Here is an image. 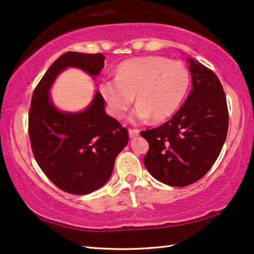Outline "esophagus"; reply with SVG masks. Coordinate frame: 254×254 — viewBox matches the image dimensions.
Instances as JSON below:
<instances>
[{"instance_id":"1","label":"esophagus","mask_w":254,"mask_h":254,"mask_svg":"<svg viewBox=\"0 0 254 254\" xmlns=\"http://www.w3.org/2000/svg\"><path fill=\"white\" fill-rule=\"evenodd\" d=\"M129 136L131 137V139H133V137L137 136L140 134V130H136V129H129Z\"/></svg>"}]
</instances>
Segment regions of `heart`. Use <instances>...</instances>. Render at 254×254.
<instances>
[{
  "label": "heart",
  "mask_w": 254,
  "mask_h": 254,
  "mask_svg": "<svg viewBox=\"0 0 254 254\" xmlns=\"http://www.w3.org/2000/svg\"><path fill=\"white\" fill-rule=\"evenodd\" d=\"M190 86V72L180 61L160 56L136 57L123 61L117 77L105 78L99 92L115 119L124 117L135 101L130 122H162L179 108Z\"/></svg>",
  "instance_id": "heart-1"
}]
</instances>
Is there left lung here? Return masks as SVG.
<instances>
[{
	"instance_id": "8db88e82",
	"label": "left lung",
	"mask_w": 254,
	"mask_h": 254,
	"mask_svg": "<svg viewBox=\"0 0 254 254\" xmlns=\"http://www.w3.org/2000/svg\"><path fill=\"white\" fill-rule=\"evenodd\" d=\"M191 90L171 121L141 135L149 144L144 165L158 181L187 187L201 179L215 163L226 141L229 114L216 75L188 58Z\"/></svg>"
}]
</instances>
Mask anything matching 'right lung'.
I'll return each instance as SVG.
<instances>
[{"label": "right lung", "mask_w": 254, "mask_h": 254, "mask_svg": "<svg viewBox=\"0 0 254 254\" xmlns=\"http://www.w3.org/2000/svg\"><path fill=\"white\" fill-rule=\"evenodd\" d=\"M104 65L103 54H64L43 75L30 104L28 134L37 163L57 188L74 195H87L105 186L129 136L127 129L106 113L98 91L78 112L59 110L50 91L67 67L80 68L94 79Z\"/></svg>", "instance_id": "right-lung-1"}]
</instances>
